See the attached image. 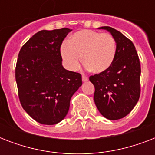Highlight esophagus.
<instances>
[{
  "instance_id": "1",
  "label": "esophagus",
  "mask_w": 155,
  "mask_h": 155,
  "mask_svg": "<svg viewBox=\"0 0 155 155\" xmlns=\"http://www.w3.org/2000/svg\"><path fill=\"white\" fill-rule=\"evenodd\" d=\"M82 80H83V82H86V81H87V80H88V77H87V76H86V75H82Z\"/></svg>"
}]
</instances>
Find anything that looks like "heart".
<instances>
[{"label":"heart","instance_id":"1","mask_svg":"<svg viewBox=\"0 0 155 155\" xmlns=\"http://www.w3.org/2000/svg\"><path fill=\"white\" fill-rule=\"evenodd\" d=\"M116 51V42L111 35L82 30L73 34L68 43L63 44L60 54L68 70H77L82 57L85 68L96 74H101L111 68Z\"/></svg>","mask_w":155,"mask_h":155}]
</instances>
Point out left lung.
<instances>
[{"label": "left lung", "mask_w": 155, "mask_h": 155, "mask_svg": "<svg viewBox=\"0 0 155 155\" xmlns=\"http://www.w3.org/2000/svg\"><path fill=\"white\" fill-rule=\"evenodd\" d=\"M107 30L116 42V56L105 72L90 76L95 87L94 102L103 117L108 120L123 118L132 111L140 97L141 66L135 47L125 35L109 26Z\"/></svg>", "instance_id": "1"}]
</instances>
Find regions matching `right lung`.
Listing matches in <instances>:
<instances>
[{
    "label": "right lung",
    "mask_w": 155,
    "mask_h": 155,
    "mask_svg": "<svg viewBox=\"0 0 155 155\" xmlns=\"http://www.w3.org/2000/svg\"><path fill=\"white\" fill-rule=\"evenodd\" d=\"M71 30H41L21 47L16 65L18 97L38 122L55 125L68 114L70 101L82 85L79 73L62 65L60 47Z\"/></svg>",
    "instance_id": "right-lung-1"
}]
</instances>
